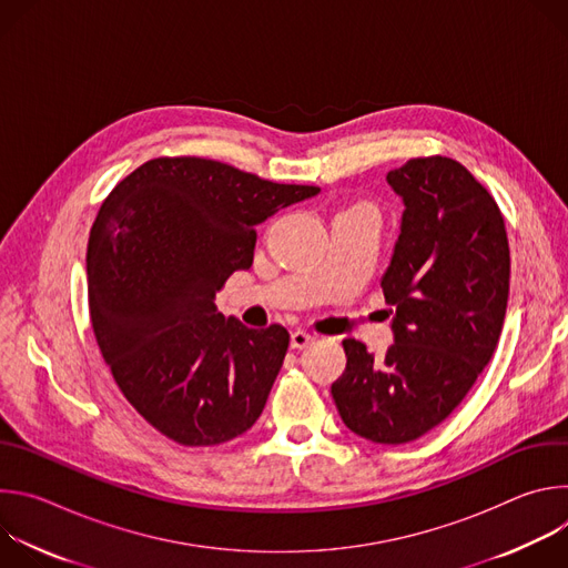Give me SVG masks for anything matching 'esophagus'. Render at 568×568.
Wrapping results in <instances>:
<instances>
[{"instance_id":"esophagus-1","label":"esophagus","mask_w":568,"mask_h":568,"mask_svg":"<svg viewBox=\"0 0 568 568\" xmlns=\"http://www.w3.org/2000/svg\"><path fill=\"white\" fill-rule=\"evenodd\" d=\"M314 335H310V333H305V331H294L292 333V337H290V346L292 348H307V346H312L314 344Z\"/></svg>"}]
</instances>
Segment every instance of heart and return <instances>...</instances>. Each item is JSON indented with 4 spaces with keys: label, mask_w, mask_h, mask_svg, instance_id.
<instances>
[{
    "label": "heart",
    "mask_w": 568,
    "mask_h": 568,
    "mask_svg": "<svg viewBox=\"0 0 568 568\" xmlns=\"http://www.w3.org/2000/svg\"><path fill=\"white\" fill-rule=\"evenodd\" d=\"M362 209H364V206H362ZM366 211H368V209H366Z\"/></svg>",
    "instance_id": "obj_1"
}]
</instances>
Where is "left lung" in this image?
<instances>
[{
    "instance_id": "8db88e82",
    "label": "left lung",
    "mask_w": 568,
    "mask_h": 568,
    "mask_svg": "<svg viewBox=\"0 0 568 568\" xmlns=\"http://www.w3.org/2000/svg\"><path fill=\"white\" fill-rule=\"evenodd\" d=\"M386 184L404 206L379 281L393 346L375 357L344 339L346 371L331 390L353 434L404 445L440 425L488 366L504 328L510 250L497 202L458 161L409 159Z\"/></svg>"
}]
</instances>
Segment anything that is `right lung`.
<instances>
[{
    "label": "right lung",
    "mask_w": 568,
    "mask_h": 568,
    "mask_svg": "<svg viewBox=\"0 0 568 568\" xmlns=\"http://www.w3.org/2000/svg\"><path fill=\"white\" fill-rule=\"evenodd\" d=\"M318 191L159 156L103 202L88 245L92 328L119 388L156 432L209 447L261 418L290 335L224 318L215 294L252 267L254 226Z\"/></svg>",
    "instance_id": "right-lung-1"
}]
</instances>
